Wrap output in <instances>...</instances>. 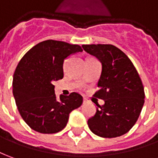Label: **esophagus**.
Listing matches in <instances>:
<instances>
[{"instance_id":"esophagus-1","label":"esophagus","mask_w":158,"mask_h":158,"mask_svg":"<svg viewBox=\"0 0 158 158\" xmlns=\"http://www.w3.org/2000/svg\"><path fill=\"white\" fill-rule=\"evenodd\" d=\"M87 102V100H86L85 98H83V103H86Z\"/></svg>"}]
</instances>
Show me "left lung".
<instances>
[{
  "instance_id": "left-lung-1",
  "label": "left lung",
  "mask_w": 158,
  "mask_h": 158,
  "mask_svg": "<svg viewBox=\"0 0 158 158\" xmlns=\"http://www.w3.org/2000/svg\"><path fill=\"white\" fill-rule=\"evenodd\" d=\"M83 50L102 63L99 90L94 96L104 101L89 118L91 131L102 138H116L131 130L144 103V90L129 57L113 44H83Z\"/></svg>"
}]
</instances>
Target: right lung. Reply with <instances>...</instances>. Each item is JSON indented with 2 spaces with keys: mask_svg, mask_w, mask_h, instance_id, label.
Returning a JSON list of instances; mask_svg holds the SVG:
<instances>
[{
  "mask_svg": "<svg viewBox=\"0 0 158 158\" xmlns=\"http://www.w3.org/2000/svg\"><path fill=\"white\" fill-rule=\"evenodd\" d=\"M82 52L78 44L57 40L40 42L25 54L16 67L13 94L19 114L32 130L56 133L67 125L70 112L82 104L81 94L73 92L57 101L53 81L64 77V62Z\"/></svg>",
  "mask_w": 158,
  "mask_h": 158,
  "instance_id": "right-lung-1",
  "label": "right lung"
}]
</instances>
